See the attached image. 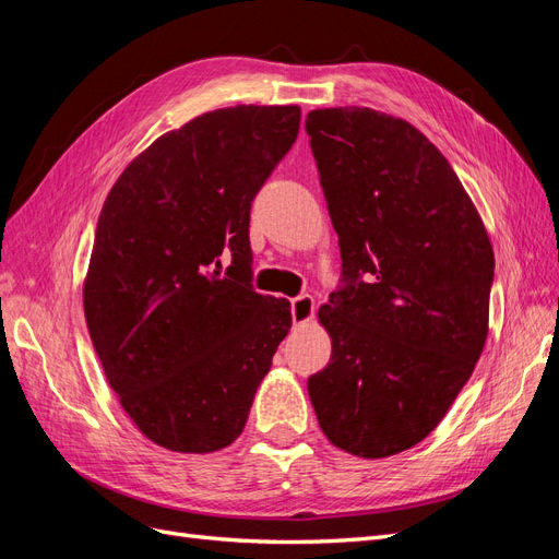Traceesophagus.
<instances>
[{
  "instance_id": "esophagus-1",
  "label": "esophagus",
  "mask_w": 559,
  "mask_h": 559,
  "mask_svg": "<svg viewBox=\"0 0 559 559\" xmlns=\"http://www.w3.org/2000/svg\"><path fill=\"white\" fill-rule=\"evenodd\" d=\"M292 317H294V324L302 326V324H310L312 317H314V298L302 294L298 298L292 300Z\"/></svg>"
}]
</instances>
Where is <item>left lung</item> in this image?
Listing matches in <instances>:
<instances>
[{"instance_id": "obj_1", "label": "left lung", "mask_w": 559, "mask_h": 559, "mask_svg": "<svg viewBox=\"0 0 559 559\" xmlns=\"http://www.w3.org/2000/svg\"><path fill=\"white\" fill-rule=\"evenodd\" d=\"M306 130L345 280L317 312L331 361L308 392L335 448L382 460L425 441L468 382L495 251L448 158L408 121L333 107Z\"/></svg>"}]
</instances>
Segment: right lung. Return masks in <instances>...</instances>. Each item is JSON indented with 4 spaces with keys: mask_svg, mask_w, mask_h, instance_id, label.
<instances>
[{
    "mask_svg": "<svg viewBox=\"0 0 559 559\" xmlns=\"http://www.w3.org/2000/svg\"><path fill=\"white\" fill-rule=\"evenodd\" d=\"M298 126V105L195 116L132 158L99 212L88 333L121 408L165 450L228 448L292 329V302L249 284V210Z\"/></svg>",
    "mask_w": 559,
    "mask_h": 559,
    "instance_id": "add662e5",
    "label": "right lung"
}]
</instances>
